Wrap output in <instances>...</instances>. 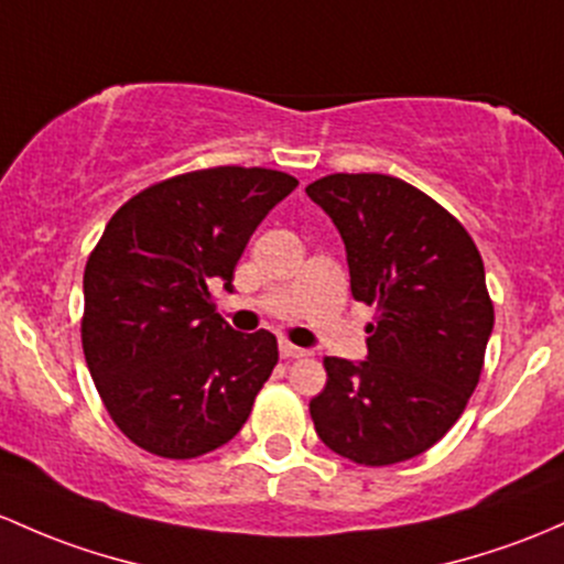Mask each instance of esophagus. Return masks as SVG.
Listing matches in <instances>:
<instances>
[{
	"label": "esophagus",
	"mask_w": 564,
	"mask_h": 564,
	"mask_svg": "<svg viewBox=\"0 0 564 564\" xmlns=\"http://www.w3.org/2000/svg\"><path fill=\"white\" fill-rule=\"evenodd\" d=\"M280 355L284 357V360H293V357H306L308 349L295 347V344H290L288 338H282V341H280Z\"/></svg>",
	"instance_id": "obj_1"
}]
</instances>
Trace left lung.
<instances>
[{"mask_svg":"<svg viewBox=\"0 0 564 564\" xmlns=\"http://www.w3.org/2000/svg\"><path fill=\"white\" fill-rule=\"evenodd\" d=\"M306 193L341 234L355 301L377 306L366 360H323L314 430L357 465L403 463L449 433L481 377L495 325L481 256L457 217L390 174H328Z\"/></svg>","mask_w":564,"mask_h":564,"instance_id":"obj_1","label":"left lung"}]
</instances>
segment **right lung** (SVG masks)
<instances>
[{
	"instance_id": "1",
	"label": "right lung",
	"mask_w": 564,
	"mask_h": 564,
	"mask_svg": "<svg viewBox=\"0 0 564 564\" xmlns=\"http://www.w3.org/2000/svg\"><path fill=\"white\" fill-rule=\"evenodd\" d=\"M299 180L215 166L144 187L107 223L83 276V352L105 409L139 449L193 459L228 444L280 360L274 333L234 330L209 282L234 269Z\"/></svg>"
}]
</instances>
